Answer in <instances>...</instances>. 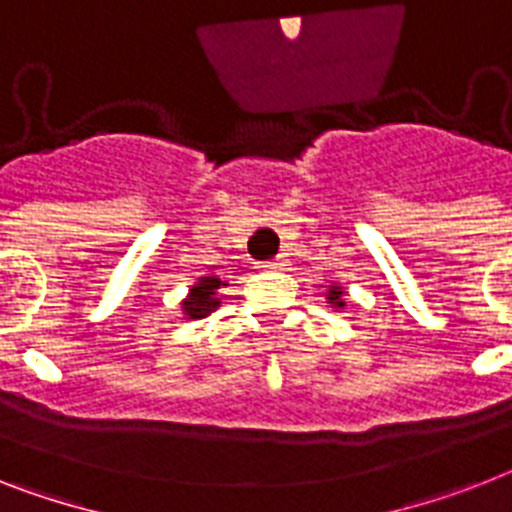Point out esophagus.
I'll use <instances>...</instances> for the list:
<instances>
[{
    "label": "esophagus",
    "mask_w": 512,
    "mask_h": 512,
    "mask_svg": "<svg viewBox=\"0 0 512 512\" xmlns=\"http://www.w3.org/2000/svg\"><path fill=\"white\" fill-rule=\"evenodd\" d=\"M263 268L283 270V268H286V260H283V257H276V260H270V263H263Z\"/></svg>",
    "instance_id": "34e87169"
}]
</instances>
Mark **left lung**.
<instances>
[{"label": "left lung", "mask_w": 512, "mask_h": 512, "mask_svg": "<svg viewBox=\"0 0 512 512\" xmlns=\"http://www.w3.org/2000/svg\"><path fill=\"white\" fill-rule=\"evenodd\" d=\"M325 299H328V304L333 309H343L346 307V299H343V286L341 283H333L328 289V294H325Z\"/></svg>", "instance_id": "1"}]
</instances>
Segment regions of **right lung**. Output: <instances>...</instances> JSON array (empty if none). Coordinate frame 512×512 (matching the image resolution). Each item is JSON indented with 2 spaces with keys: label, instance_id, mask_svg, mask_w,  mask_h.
Returning a JSON list of instances; mask_svg holds the SVG:
<instances>
[{
  "label": "right lung",
  "instance_id": "add662e5",
  "mask_svg": "<svg viewBox=\"0 0 512 512\" xmlns=\"http://www.w3.org/2000/svg\"><path fill=\"white\" fill-rule=\"evenodd\" d=\"M229 286L226 281H221L218 276H203L197 278L195 286L190 289L187 299L182 302V315L187 320H203L210 312H216L221 307V299H218V289Z\"/></svg>",
  "mask_w": 512,
  "mask_h": 512
}]
</instances>
